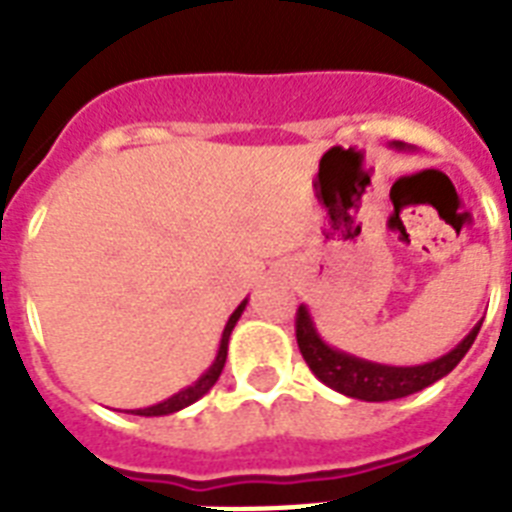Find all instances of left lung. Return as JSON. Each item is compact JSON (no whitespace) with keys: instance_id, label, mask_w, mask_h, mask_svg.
Segmentation results:
<instances>
[{"instance_id":"obj_1","label":"left lung","mask_w":512,"mask_h":512,"mask_svg":"<svg viewBox=\"0 0 512 512\" xmlns=\"http://www.w3.org/2000/svg\"><path fill=\"white\" fill-rule=\"evenodd\" d=\"M390 148L412 151L401 140H393ZM481 324H484V319L478 321L476 327L470 329L468 335L462 337V342H457L449 353L433 358L428 364L390 366L366 361V358H358L353 353H345V350L329 345L316 329V321H313L308 305H300L297 308V345H300L305 364L311 366V372L327 388L348 398H358V401H396V398L420 393V390L452 372L454 366L465 358L470 345L476 342Z\"/></svg>"}]
</instances>
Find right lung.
Returning a JSON list of instances; mask_svg holds the SVG:
<instances>
[{
	"mask_svg": "<svg viewBox=\"0 0 512 512\" xmlns=\"http://www.w3.org/2000/svg\"><path fill=\"white\" fill-rule=\"evenodd\" d=\"M244 308H247V300H241V305L236 308V311L231 313V319L225 321V329H223V337H220V345H217V353H215V361L201 372V377L193 385H188V388L177 390L175 396L164 398V401H159V404L154 406H143V409H130V414H138V417H164V414H175L180 412V409H185V406L196 404L204 393H209L212 390V385L217 382V377H220V372H223L225 366V358H228V340H231V332L233 327H236V321L241 319V313H244Z\"/></svg>",
	"mask_w": 512,
	"mask_h": 512,
	"instance_id": "right-lung-1",
	"label": "right lung"
}]
</instances>
